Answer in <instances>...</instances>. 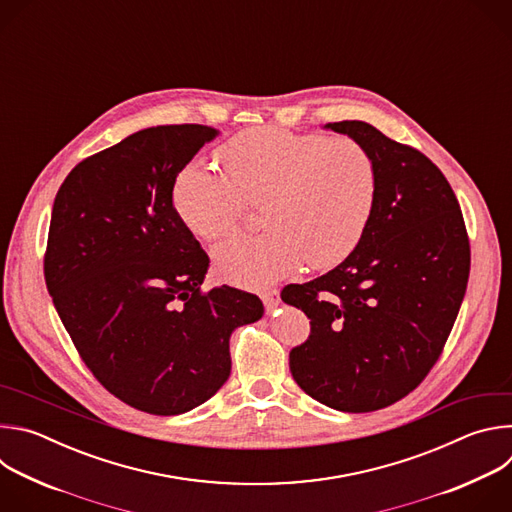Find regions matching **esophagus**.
I'll use <instances>...</instances> for the list:
<instances>
[{
  "mask_svg": "<svg viewBox=\"0 0 512 512\" xmlns=\"http://www.w3.org/2000/svg\"><path fill=\"white\" fill-rule=\"evenodd\" d=\"M261 300H263V306L267 312H271L273 308H277L279 304V291L277 289H271V291H265V294H261Z\"/></svg>",
  "mask_w": 512,
  "mask_h": 512,
  "instance_id": "1",
  "label": "esophagus"
}]
</instances>
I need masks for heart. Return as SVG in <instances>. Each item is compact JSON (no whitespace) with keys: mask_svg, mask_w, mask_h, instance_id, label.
Returning <instances> with one entry per match:
<instances>
[{"mask_svg":"<svg viewBox=\"0 0 512 512\" xmlns=\"http://www.w3.org/2000/svg\"><path fill=\"white\" fill-rule=\"evenodd\" d=\"M225 170L188 162L174 180L172 206L204 241L233 235L249 204L269 231L214 249V269L243 287H265L310 269H330L360 243L379 194V166L352 137L257 127L221 148Z\"/></svg>","mask_w":512,"mask_h":512,"instance_id":"1","label":"heart"}]
</instances>
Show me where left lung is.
<instances>
[{
    "label": "left lung",
    "mask_w": 512,
    "mask_h": 512,
    "mask_svg": "<svg viewBox=\"0 0 512 512\" xmlns=\"http://www.w3.org/2000/svg\"><path fill=\"white\" fill-rule=\"evenodd\" d=\"M326 127L371 150L379 194L338 267L283 287L281 300L310 318L289 371L316 401L367 413L409 395L440 358L466 294L470 241L450 182L419 150L364 121Z\"/></svg>",
    "instance_id": "obj_1"
}]
</instances>
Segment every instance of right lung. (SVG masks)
<instances>
[{"label":"right lung","instance_id":"right-lung-1","mask_svg":"<svg viewBox=\"0 0 512 512\" xmlns=\"http://www.w3.org/2000/svg\"><path fill=\"white\" fill-rule=\"evenodd\" d=\"M216 135L198 123L141 129L85 158L62 182L44 279L93 377L123 403L178 415L231 375L229 338L263 304L202 289L208 255L172 206L176 174Z\"/></svg>","mask_w":512,"mask_h":512}]
</instances>
